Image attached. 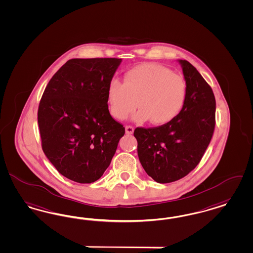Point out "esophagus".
Here are the masks:
<instances>
[{"instance_id":"esophagus-1","label":"esophagus","mask_w":253,"mask_h":253,"mask_svg":"<svg viewBox=\"0 0 253 253\" xmlns=\"http://www.w3.org/2000/svg\"><path fill=\"white\" fill-rule=\"evenodd\" d=\"M133 132H134V127L133 126H126V134L131 135V134H133Z\"/></svg>"}]
</instances>
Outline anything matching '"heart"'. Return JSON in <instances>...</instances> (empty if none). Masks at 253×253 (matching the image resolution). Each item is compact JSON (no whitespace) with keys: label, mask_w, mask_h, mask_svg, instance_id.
<instances>
[{"label":"heart","mask_w":253,"mask_h":253,"mask_svg":"<svg viewBox=\"0 0 253 253\" xmlns=\"http://www.w3.org/2000/svg\"><path fill=\"white\" fill-rule=\"evenodd\" d=\"M187 88L182 76L159 64H142L127 71L124 84L113 79L107 88V101L111 115L124 120L137 107L136 122L148 119L154 125H164L181 113Z\"/></svg>","instance_id":"heart-1"}]
</instances>
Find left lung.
<instances>
[{"instance_id": "left-lung-1", "label": "left lung", "mask_w": 253, "mask_h": 253, "mask_svg": "<svg viewBox=\"0 0 253 253\" xmlns=\"http://www.w3.org/2000/svg\"><path fill=\"white\" fill-rule=\"evenodd\" d=\"M178 62L187 88L181 113L160 126L134 130L140 164L160 184L179 180L196 167L215 128V99L212 88L189 62Z\"/></svg>"}]
</instances>
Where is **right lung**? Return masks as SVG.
I'll use <instances>...</instances> for the list:
<instances>
[{"mask_svg": "<svg viewBox=\"0 0 253 253\" xmlns=\"http://www.w3.org/2000/svg\"><path fill=\"white\" fill-rule=\"evenodd\" d=\"M122 59H71L48 82L38 107L42 149L57 170L90 184L110 166L125 127L111 116L107 88Z\"/></svg>", "mask_w": 253, "mask_h": 253, "instance_id": "right-lung-1", "label": "right lung"}]
</instances>
